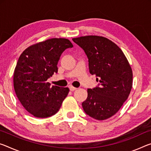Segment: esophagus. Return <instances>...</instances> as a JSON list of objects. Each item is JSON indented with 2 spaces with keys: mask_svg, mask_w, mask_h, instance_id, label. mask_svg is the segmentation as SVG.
Wrapping results in <instances>:
<instances>
[{
  "mask_svg": "<svg viewBox=\"0 0 151 151\" xmlns=\"http://www.w3.org/2000/svg\"><path fill=\"white\" fill-rule=\"evenodd\" d=\"M69 88H70V90L71 91H75L76 89V87H74L73 86H72V85L69 86Z\"/></svg>",
  "mask_w": 151,
  "mask_h": 151,
  "instance_id": "obj_1",
  "label": "esophagus"
}]
</instances>
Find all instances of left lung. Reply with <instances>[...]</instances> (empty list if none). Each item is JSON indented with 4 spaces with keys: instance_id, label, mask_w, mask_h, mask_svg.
Returning a JSON list of instances; mask_svg holds the SVG:
<instances>
[{
    "instance_id": "8db88e82",
    "label": "left lung",
    "mask_w": 151,
    "mask_h": 151,
    "mask_svg": "<svg viewBox=\"0 0 151 151\" xmlns=\"http://www.w3.org/2000/svg\"><path fill=\"white\" fill-rule=\"evenodd\" d=\"M84 50L88 68L99 85L87 89L82 106L91 118L104 120L119 111L132 87V70L122 50L111 40L97 35L73 39Z\"/></svg>"
}]
</instances>
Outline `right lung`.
Listing matches in <instances>:
<instances>
[{
	"label": "right lung",
	"instance_id": "add662e5",
	"mask_svg": "<svg viewBox=\"0 0 151 151\" xmlns=\"http://www.w3.org/2000/svg\"><path fill=\"white\" fill-rule=\"evenodd\" d=\"M72 47L68 39L52 38L30 45L19 58L14 71V89L24 108L33 116H53L68 95V87H51L47 80L58 72L63 52Z\"/></svg>",
	"mask_w": 151,
	"mask_h": 151
}]
</instances>
